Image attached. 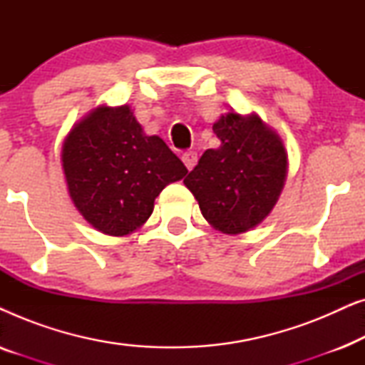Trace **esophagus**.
Wrapping results in <instances>:
<instances>
[{
	"instance_id": "1",
	"label": "esophagus",
	"mask_w": 365,
	"mask_h": 365,
	"mask_svg": "<svg viewBox=\"0 0 365 365\" xmlns=\"http://www.w3.org/2000/svg\"><path fill=\"white\" fill-rule=\"evenodd\" d=\"M182 163L186 164V168L189 169V171H191V169L196 166V163H197V153L186 151L182 154Z\"/></svg>"
}]
</instances>
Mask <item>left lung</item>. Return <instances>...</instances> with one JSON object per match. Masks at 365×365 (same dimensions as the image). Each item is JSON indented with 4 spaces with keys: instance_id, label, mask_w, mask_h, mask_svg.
<instances>
[{
    "instance_id": "obj_1",
    "label": "left lung",
    "mask_w": 365,
    "mask_h": 365,
    "mask_svg": "<svg viewBox=\"0 0 365 365\" xmlns=\"http://www.w3.org/2000/svg\"><path fill=\"white\" fill-rule=\"evenodd\" d=\"M221 141L184 179L202 216L224 234L256 227L276 206L287 178V151L257 114L227 113L214 123Z\"/></svg>"
}]
</instances>
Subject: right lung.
I'll use <instances>...</instances> for the list:
<instances>
[{"instance_id":"1","label":"right lung","mask_w":365,"mask_h":365,"mask_svg":"<svg viewBox=\"0 0 365 365\" xmlns=\"http://www.w3.org/2000/svg\"><path fill=\"white\" fill-rule=\"evenodd\" d=\"M68 192L94 229L128 236L153 214L154 199L187 174L159 136H146L128 104L98 106L74 124L61 151Z\"/></svg>"}]
</instances>
